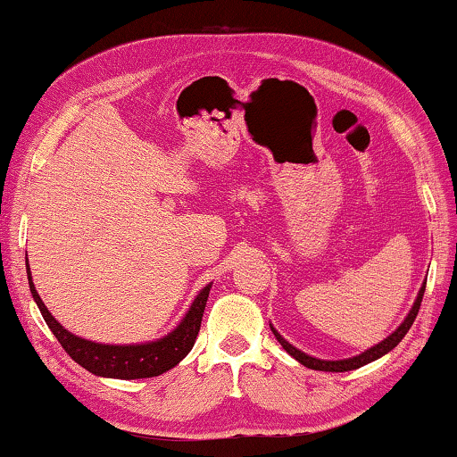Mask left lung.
Segmentation results:
<instances>
[{
	"instance_id": "obj_1",
	"label": "left lung",
	"mask_w": 457,
	"mask_h": 457,
	"mask_svg": "<svg viewBox=\"0 0 457 457\" xmlns=\"http://www.w3.org/2000/svg\"><path fill=\"white\" fill-rule=\"evenodd\" d=\"M423 292H425V286H421L420 294H417V300L411 311H409L407 319L403 320V324L393 332V335L386 337L385 340H381V343L370 346L369 351H365L362 354H359V357H353V359H345V361H320V359H314V357H308L306 353L298 351L296 346H292L288 340H284L278 332L272 328L274 337L278 338V343H280L284 346V351L290 354V357L296 359L298 362H303L304 367L308 369H314V370H328V373H345V370H353V369H359L362 365H367V362L370 361H377L378 357H383V354L389 353L391 349H395V346L401 343V338H403L407 335V330L411 328V324L415 322V316L417 312H420V306H421V300H423Z\"/></svg>"
}]
</instances>
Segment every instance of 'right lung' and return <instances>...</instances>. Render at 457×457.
Wrapping results in <instances>:
<instances>
[{
  "mask_svg": "<svg viewBox=\"0 0 457 457\" xmlns=\"http://www.w3.org/2000/svg\"><path fill=\"white\" fill-rule=\"evenodd\" d=\"M28 282H29V292L36 300L37 308L44 316L46 324H48L54 337L58 338L68 354H71L72 361L79 362L90 373L98 377H112V378H145V377H157L165 370L173 369L177 362L187 357V353L195 345V338L201 328V319H204L205 303L207 296H210L212 286H205L204 290L197 294V298L193 300L189 312L185 314L179 327H177L171 335L163 337L161 340H154V343L146 345H98L92 343V340L74 337L72 332H68L62 324L54 319L48 312V308L44 306L40 294L36 292L32 276H29V266H28Z\"/></svg>",
  "mask_w": 457,
  "mask_h": 457,
  "instance_id": "add662e5",
  "label": "right lung"
}]
</instances>
